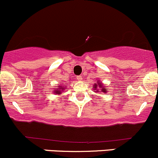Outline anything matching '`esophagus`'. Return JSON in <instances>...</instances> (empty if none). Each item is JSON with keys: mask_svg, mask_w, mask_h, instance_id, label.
Instances as JSON below:
<instances>
[{"mask_svg": "<svg viewBox=\"0 0 158 158\" xmlns=\"http://www.w3.org/2000/svg\"><path fill=\"white\" fill-rule=\"evenodd\" d=\"M77 81H81L82 80V76H77Z\"/></svg>", "mask_w": 158, "mask_h": 158, "instance_id": "esophagus-1", "label": "esophagus"}]
</instances>
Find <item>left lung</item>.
<instances>
[{
  "label": "left lung",
  "instance_id": "1",
  "mask_svg": "<svg viewBox=\"0 0 158 158\" xmlns=\"http://www.w3.org/2000/svg\"><path fill=\"white\" fill-rule=\"evenodd\" d=\"M93 91L95 93H104L106 94L108 92L107 89L106 88V87L104 86V85L102 84V82H101L100 81H98L97 84H94L93 85Z\"/></svg>",
  "mask_w": 158,
  "mask_h": 158
}]
</instances>
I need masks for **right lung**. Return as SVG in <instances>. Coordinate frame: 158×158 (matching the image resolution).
I'll use <instances>...</instances> for the list:
<instances>
[{"instance_id": "1", "label": "right lung", "mask_w": 158, "mask_h": 158, "mask_svg": "<svg viewBox=\"0 0 158 158\" xmlns=\"http://www.w3.org/2000/svg\"><path fill=\"white\" fill-rule=\"evenodd\" d=\"M66 89H67V85H60L57 88H56V89H54L52 91H53L54 94H57V95H59V94H61V93H63V91H65Z\"/></svg>"}]
</instances>
